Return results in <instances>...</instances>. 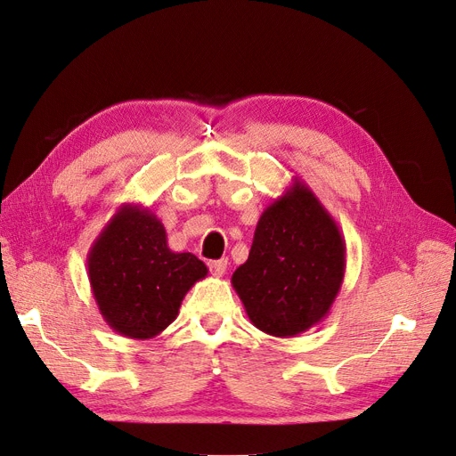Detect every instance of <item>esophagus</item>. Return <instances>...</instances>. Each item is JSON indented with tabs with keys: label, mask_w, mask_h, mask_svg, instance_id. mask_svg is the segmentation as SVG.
I'll list each match as a JSON object with an SVG mask.
<instances>
[{
	"label": "esophagus",
	"mask_w": 456,
	"mask_h": 456,
	"mask_svg": "<svg viewBox=\"0 0 456 456\" xmlns=\"http://www.w3.org/2000/svg\"><path fill=\"white\" fill-rule=\"evenodd\" d=\"M209 265V271L213 273L215 277H223L226 273V267H228V260L223 258V260H213L208 264Z\"/></svg>",
	"instance_id": "1"
}]
</instances>
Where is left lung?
<instances>
[{"label":"left lung","mask_w":456,"mask_h":456,"mask_svg":"<svg viewBox=\"0 0 456 456\" xmlns=\"http://www.w3.org/2000/svg\"><path fill=\"white\" fill-rule=\"evenodd\" d=\"M344 271L338 224L296 177L260 215L248 258L235 269L232 286L254 327L289 338L330 314Z\"/></svg>","instance_id":"obj_1"}]
</instances>
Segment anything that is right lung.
I'll list each match as a JSON object with an SVG mask.
<instances>
[{"label": "right lung", "mask_w": 456, "mask_h": 456, "mask_svg": "<svg viewBox=\"0 0 456 456\" xmlns=\"http://www.w3.org/2000/svg\"><path fill=\"white\" fill-rule=\"evenodd\" d=\"M87 277L104 322L126 338L148 340L177 318L208 267L191 252L170 250L148 208L123 204L87 252Z\"/></svg>", "instance_id": "right-lung-1"}]
</instances>
